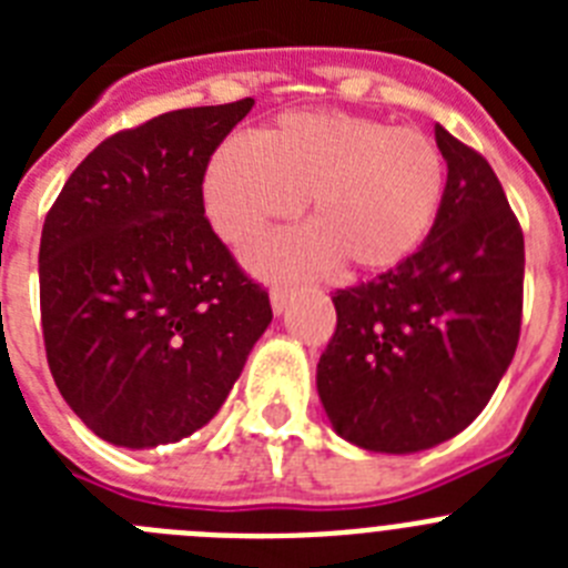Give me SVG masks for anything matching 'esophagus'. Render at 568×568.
<instances>
[{"mask_svg":"<svg viewBox=\"0 0 568 568\" xmlns=\"http://www.w3.org/2000/svg\"><path fill=\"white\" fill-rule=\"evenodd\" d=\"M290 298H293V293H290L287 287H273V293H270V304H273V313L281 315L284 310H287Z\"/></svg>","mask_w":568,"mask_h":568,"instance_id":"34e87169","label":"esophagus"}]
</instances>
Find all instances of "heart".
<instances>
[{"instance_id": "obj_1", "label": "heart", "mask_w": 568, "mask_h": 568, "mask_svg": "<svg viewBox=\"0 0 568 568\" xmlns=\"http://www.w3.org/2000/svg\"><path fill=\"white\" fill-rule=\"evenodd\" d=\"M444 193L446 162L433 135L338 110L230 135L204 173L210 224L235 244L307 199L310 227L264 235L244 253L270 275L318 273L338 258L366 273L395 267L429 235Z\"/></svg>"}]
</instances>
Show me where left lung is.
Listing matches in <instances>:
<instances>
[{
  "label": "left lung",
  "instance_id": "obj_1",
  "mask_svg": "<svg viewBox=\"0 0 568 568\" xmlns=\"http://www.w3.org/2000/svg\"><path fill=\"white\" fill-rule=\"evenodd\" d=\"M446 193L413 255L333 295L338 327L315 386L329 424L366 453L413 455L484 413L524 310V233L484 155L435 124Z\"/></svg>",
  "mask_w": 568,
  "mask_h": 568
}]
</instances>
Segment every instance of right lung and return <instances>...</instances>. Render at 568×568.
Returning <instances> with one entry per match:
<instances>
[{
	"label": "right lung",
	"instance_id": "add662e5",
	"mask_svg": "<svg viewBox=\"0 0 568 568\" xmlns=\"http://www.w3.org/2000/svg\"><path fill=\"white\" fill-rule=\"evenodd\" d=\"M253 99L162 113L110 135L50 207L39 301L59 393L124 449L190 438L215 418L273 321L204 219L210 155Z\"/></svg>",
	"mask_w": 568,
	"mask_h": 568
}]
</instances>
